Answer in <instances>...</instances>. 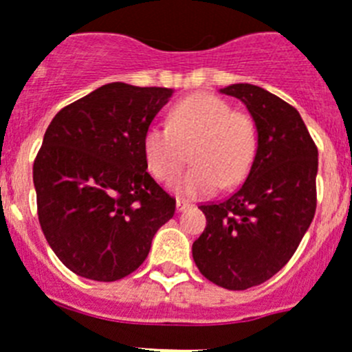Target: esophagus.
<instances>
[{
	"mask_svg": "<svg viewBox=\"0 0 352 352\" xmlns=\"http://www.w3.org/2000/svg\"><path fill=\"white\" fill-rule=\"evenodd\" d=\"M191 204L184 199H177V211H184V209L190 208Z\"/></svg>",
	"mask_w": 352,
	"mask_h": 352,
	"instance_id": "1",
	"label": "esophagus"
}]
</instances>
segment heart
<instances>
[{
  "instance_id": "b5f03b06",
  "label": "heart",
  "mask_w": 352,
  "mask_h": 352,
  "mask_svg": "<svg viewBox=\"0 0 352 352\" xmlns=\"http://www.w3.org/2000/svg\"><path fill=\"white\" fill-rule=\"evenodd\" d=\"M141 146L150 173L161 182L173 181L190 155L193 166L177 181V190L208 195L247 177L258 153V125L249 112L217 94L197 93L171 105L166 125H150Z\"/></svg>"
}]
</instances>
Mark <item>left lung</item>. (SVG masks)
<instances>
[{
	"label": "left lung",
	"instance_id": "8db88e82",
	"mask_svg": "<svg viewBox=\"0 0 352 352\" xmlns=\"http://www.w3.org/2000/svg\"><path fill=\"white\" fill-rule=\"evenodd\" d=\"M258 125V153L226 200L200 204L208 226L193 243L200 274L227 290L268 281L290 261L317 209L318 150L297 109L252 84L220 89Z\"/></svg>",
	"mask_w": 352,
	"mask_h": 352
}]
</instances>
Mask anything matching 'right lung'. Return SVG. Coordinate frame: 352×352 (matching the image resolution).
<instances>
[{"label": "right lung", "mask_w": 352, "mask_h": 352, "mask_svg": "<svg viewBox=\"0 0 352 352\" xmlns=\"http://www.w3.org/2000/svg\"><path fill=\"white\" fill-rule=\"evenodd\" d=\"M171 96L166 87L112 82L55 114L34 161L44 238L71 272L123 279L143 265L175 199L146 171L144 131Z\"/></svg>", "instance_id": "add662e5"}]
</instances>
